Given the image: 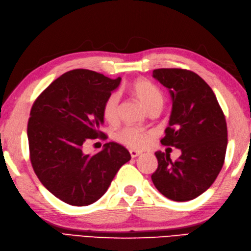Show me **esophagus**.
Returning <instances> with one entry per match:
<instances>
[{"mask_svg": "<svg viewBox=\"0 0 251 251\" xmlns=\"http://www.w3.org/2000/svg\"><path fill=\"white\" fill-rule=\"evenodd\" d=\"M129 152H130V155H131L132 158H135V157H137L138 155H141L140 152H137V151H135V150H130Z\"/></svg>", "mask_w": 251, "mask_h": 251, "instance_id": "esophagus-1", "label": "esophagus"}]
</instances>
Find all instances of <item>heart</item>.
Returning a JSON list of instances; mask_svg holds the SVG:
<instances>
[{"instance_id":"obj_1","label":"heart","mask_w":251,"mask_h":251,"mask_svg":"<svg viewBox=\"0 0 251 251\" xmlns=\"http://www.w3.org/2000/svg\"><path fill=\"white\" fill-rule=\"evenodd\" d=\"M134 96L140 100L148 110L154 107H161L163 96L160 90L148 79H137L130 87ZM121 95L119 92H113L105 99L102 106V115L109 123H115L119 118ZM154 138L152 131H144L142 129L127 126L117 134V140L126 147L135 150H143L150 145Z\"/></svg>"}]
</instances>
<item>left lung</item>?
<instances>
[{"label":"left lung","mask_w":251,"mask_h":251,"mask_svg":"<svg viewBox=\"0 0 251 251\" xmlns=\"http://www.w3.org/2000/svg\"><path fill=\"white\" fill-rule=\"evenodd\" d=\"M153 77L170 90L173 109L161 140L164 146L178 148L182 154L175 162L169 153L155 155L158 168L151 176L164 197L186 201L205 192L224 165L227 127L226 116L208 83L187 69L161 68Z\"/></svg>","instance_id":"8db88e82"}]
</instances>
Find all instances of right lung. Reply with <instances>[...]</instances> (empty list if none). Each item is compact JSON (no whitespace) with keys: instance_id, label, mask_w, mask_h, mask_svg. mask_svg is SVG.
Returning a JSON list of instances; mask_svg holds the SVG:
<instances>
[{"instance_id":"add662e5","label":"right lung","mask_w":251,"mask_h":251,"mask_svg":"<svg viewBox=\"0 0 251 251\" xmlns=\"http://www.w3.org/2000/svg\"><path fill=\"white\" fill-rule=\"evenodd\" d=\"M121 77L74 69L53 80L36 98L27 122L30 160L43 186L71 206H88L106 192L121 166L130 160L115 142L96 154L83 148L105 140L102 106Z\"/></svg>"}]
</instances>
